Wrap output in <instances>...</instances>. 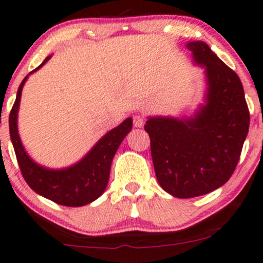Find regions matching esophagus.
<instances>
[{
    "label": "esophagus",
    "instance_id": "34e87169",
    "mask_svg": "<svg viewBox=\"0 0 263 263\" xmlns=\"http://www.w3.org/2000/svg\"><path fill=\"white\" fill-rule=\"evenodd\" d=\"M132 120H134L135 127H142L143 123H145V118H143V116H141V115H135L132 117Z\"/></svg>",
    "mask_w": 263,
    "mask_h": 263
}]
</instances>
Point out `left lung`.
I'll return each instance as SVG.
<instances>
[{"instance_id": "obj_1", "label": "left lung", "mask_w": 263, "mask_h": 263, "mask_svg": "<svg viewBox=\"0 0 263 263\" xmlns=\"http://www.w3.org/2000/svg\"><path fill=\"white\" fill-rule=\"evenodd\" d=\"M187 47L206 68V105L190 120L154 117L145 125L158 183L178 198L206 195L230 180L250 126L237 73L204 42H190Z\"/></svg>"}]
</instances>
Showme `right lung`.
<instances>
[{
	"instance_id": "1",
	"label": "right lung",
	"mask_w": 263,
	"mask_h": 263,
	"mask_svg": "<svg viewBox=\"0 0 263 263\" xmlns=\"http://www.w3.org/2000/svg\"><path fill=\"white\" fill-rule=\"evenodd\" d=\"M48 60L50 57H47L39 67L31 71V73L42 67ZM26 80L27 76L20 85L8 121L11 141L25 181L34 192L62 206L80 207L97 200L108 183L112 158L123 138L131 131L132 118H127L120 126L106 134L86 155V157L74 166L65 170L45 168L28 157L17 131V111Z\"/></svg>"
}]
</instances>
